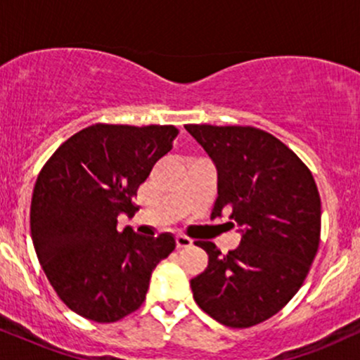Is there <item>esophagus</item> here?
<instances>
[{"mask_svg":"<svg viewBox=\"0 0 360 360\" xmlns=\"http://www.w3.org/2000/svg\"><path fill=\"white\" fill-rule=\"evenodd\" d=\"M176 245H177V249H186V247L193 245V240L189 237H186V235H177Z\"/></svg>","mask_w":360,"mask_h":360,"instance_id":"1","label":"esophagus"}]
</instances>
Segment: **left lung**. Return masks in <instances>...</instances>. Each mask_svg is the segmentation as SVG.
I'll return each instance as SVG.
<instances>
[{"mask_svg":"<svg viewBox=\"0 0 360 360\" xmlns=\"http://www.w3.org/2000/svg\"><path fill=\"white\" fill-rule=\"evenodd\" d=\"M218 169L212 218L242 226L237 249L194 242L208 267L191 279L198 307L221 325L269 320L298 292L320 245L321 203L311 171L286 143L255 127L186 125Z\"/></svg>","mask_w":360,"mask_h":360,"instance_id":"8db88e82","label":"left lung"}]
</instances>
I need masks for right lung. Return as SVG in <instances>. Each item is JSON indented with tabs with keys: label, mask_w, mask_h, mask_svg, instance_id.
<instances>
[{
	"label": "right lung",
	"mask_w": 360,
	"mask_h": 360,
	"mask_svg": "<svg viewBox=\"0 0 360 360\" xmlns=\"http://www.w3.org/2000/svg\"><path fill=\"white\" fill-rule=\"evenodd\" d=\"M174 125L96 123L74 134L39 172L30 230L53 291L77 315L113 323L146 301L154 267L176 249L172 235L118 232L134 217L139 186L172 148Z\"/></svg>",
	"instance_id": "1"
}]
</instances>
